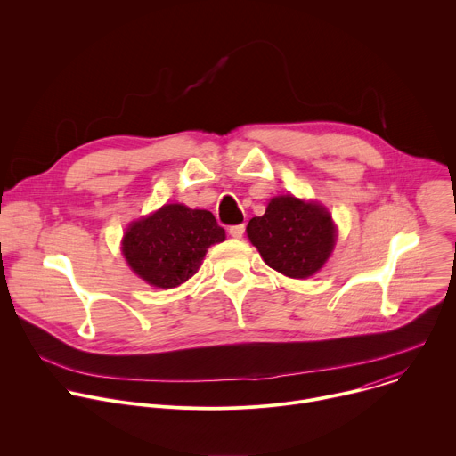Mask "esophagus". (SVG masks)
Instances as JSON below:
<instances>
[{"label": "esophagus", "mask_w": 456, "mask_h": 456, "mask_svg": "<svg viewBox=\"0 0 456 456\" xmlns=\"http://www.w3.org/2000/svg\"><path fill=\"white\" fill-rule=\"evenodd\" d=\"M243 232H245V225H243V224H240V225H231V227H229V234H231L232 238H236V240H240V238L243 236Z\"/></svg>", "instance_id": "34e87169"}]
</instances>
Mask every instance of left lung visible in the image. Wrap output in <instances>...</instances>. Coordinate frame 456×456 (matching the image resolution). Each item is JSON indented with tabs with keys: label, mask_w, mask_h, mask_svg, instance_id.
<instances>
[{
	"label": "left lung",
	"mask_w": 456,
	"mask_h": 456,
	"mask_svg": "<svg viewBox=\"0 0 456 456\" xmlns=\"http://www.w3.org/2000/svg\"><path fill=\"white\" fill-rule=\"evenodd\" d=\"M247 236L271 269L305 280L327 264L338 231L327 208L283 194L248 222Z\"/></svg>",
	"instance_id": "1"
}]
</instances>
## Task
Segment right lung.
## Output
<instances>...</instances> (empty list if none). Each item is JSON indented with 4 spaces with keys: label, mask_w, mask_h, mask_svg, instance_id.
Listing matches in <instances>:
<instances>
[{
    "label": "right lung",
    "mask_w": 456,
    "mask_h": 456,
    "mask_svg": "<svg viewBox=\"0 0 456 456\" xmlns=\"http://www.w3.org/2000/svg\"><path fill=\"white\" fill-rule=\"evenodd\" d=\"M225 240L211 211L166 204L129 224L122 254L132 271L151 287L175 289L202 265L208 248Z\"/></svg>",
    "instance_id": "add662e5"
}]
</instances>
